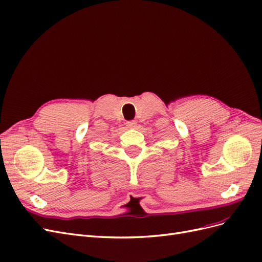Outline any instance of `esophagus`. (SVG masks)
Segmentation results:
<instances>
[{
    "label": "esophagus",
    "mask_w": 262,
    "mask_h": 262,
    "mask_svg": "<svg viewBox=\"0 0 262 262\" xmlns=\"http://www.w3.org/2000/svg\"><path fill=\"white\" fill-rule=\"evenodd\" d=\"M126 126H128V128H136L137 126V121H133V120H131V121H126Z\"/></svg>",
    "instance_id": "1"
}]
</instances>
